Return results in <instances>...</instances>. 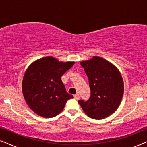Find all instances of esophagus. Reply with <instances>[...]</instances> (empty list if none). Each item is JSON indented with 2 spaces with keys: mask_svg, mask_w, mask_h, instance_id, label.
<instances>
[{
  "mask_svg": "<svg viewBox=\"0 0 147 147\" xmlns=\"http://www.w3.org/2000/svg\"><path fill=\"white\" fill-rule=\"evenodd\" d=\"M74 98H75L76 100H78L80 98V96H79V94H75V95H74Z\"/></svg>",
  "mask_w": 147,
  "mask_h": 147,
  "instance_id": "obj_1",
  "label": "esophagus"
}]
</instances>
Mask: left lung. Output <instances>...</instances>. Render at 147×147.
<instances>
[{
    "mask_svg": "<svg viewBox=\"0 0 147 147\" xmlns=\"http://www.w3.org/2000/svg\"><path fill=\"white\" fill-rule=\"evenodd\" d=\"M80 64L89 80L90 97L78 103L90 118L99 120L107 117L117 109L123 96L121 74L109 61L97 56Z\"/></svg>",
    "mask_w": 147,
    "mask_h": 147,
    "instance_id": "left-lung-1",
    "label": "left lung"
}]
</instances>
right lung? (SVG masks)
Returning a JSON list of instances; mask_svg holds the SVG:
<instances>
[{
    "instance_id": "add662e5",
    "label": "right lung",
    "mask_w": 147,
    "mask_h": 147,
    "mask_svg": "<svg viewBox=\"0 0 147 147\" xmlns=\"http://www.w3.org/2000/svg\"><path fill=\"white\" fill-rule=\"evenodd\" d=\"M74 64L46 57L29 66L24 75L22 90L32 110L45 118L54 117L62 111L74 96L66 92L61 77Z\"/></svg>"
}]
</instances>
